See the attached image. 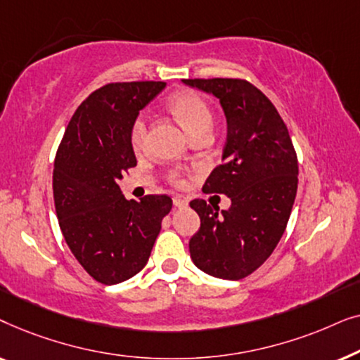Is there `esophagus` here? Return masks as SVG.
<instances>
[{
	"label": "esophagus",
	"mask_w": 360,
	"mask_h": 360,
	"mask_svg": "<svg viewBox=\"0 0 360 360\" xmlns=\"http://www.w3.org/2000/svg\"><path fill=\"white\" fill-rule=\"evenodd\" d=\"M174 206L175 208H186V206H188V201L181 198V196H174Z\"/></svg>",
	"instance_id": "esophagus-1"
}]
</instances>
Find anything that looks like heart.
Segmentation results:
<instances>
[{"instance_id": "obj_1", "label": "heart", "mask_w": 360, "mask_h": 360, "mask_svg": "<svg viewBox=\"0 0 360 360\" xmlns=\"http://www.w3.org/2000/svg\"><path fill=\"white\" fill-rule=\"evenodd\" d=\"M170 110L179 117V121L184 124L186 132L191 136V139L200 134H210L211 126H213V115L203 98L196 95L193 91H181L170 98L169 101ZM131 147L136 154L144 150L146 144V120L144 116H137L132 122L129 131ZM170 180L174 184H181L180 176L176 174H170Z\"/></svg>"}]
</instances>
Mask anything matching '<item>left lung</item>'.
Here are the masks:
<instances>
[{
    "label": "left lung",
    "mask_w": 360,
    "mask_h": 360,
    "mask_svg": "<svg viewBox=\"0 0 360 360\" xmlns=\"http://www.w3.org/2000/svg\"><path fill=\"white\" fill-rule=\"evenodd\" d=\"M186 85L218 98L228 121L223 164L203 185L223 193L231 208L190 201L200 229L190 255L203 272L239 280L257 270L277 248L287 228L298 186V159L278 111L252 83L240 78H188Z\"/></svg>",
    "instance_id": "8db88e82"
}]
</instances>
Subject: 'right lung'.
Returning <instances> with one entry per match:
<instances>
[{
  "mask_svg": "<svg viewBox=\"0 0 360 360\" xmlns=\"http://www.w3.org/2000/svg\"><path fill=\"white\" fill-rule=\"evenodd\" d=\"M164 82L108 83L68 122L53 162V203L65 243L96 282L115 285L144 269L172 198L126 200L117 180L137 165L129 131Z\"/></svg>",
  "mask_w": 360,
  "mask_h": 360,
  "instance_id": "add662e5",
  "label": "right lung"
}]
</instances>
